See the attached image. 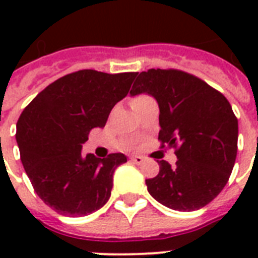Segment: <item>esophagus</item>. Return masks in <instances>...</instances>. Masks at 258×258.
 <instances>
[{"label":"esophagus","mask_w":258,"mask_h":258,"mask_svg":"<svg viewBox=\"0 0 258 258\" xmlns=\"http://www.w3.org/2000/svg\"><path fill=\"white\" fill-rule=\"evenodd\" d=\"M131 161H133L134 163H137V165H141V163H143V161H145V158L141 157V155H135V157L131 158Z\"/></svg>","instance_id":"obj_1"}]
</instances>
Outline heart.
<instances>
[{
	"label": "heart",
	"instance_id": "obj_1",
	"mask_svg": "<svg viewBox=\"0 0 258 258\" xmlns=\"http://www.w3.org/2000/svg\"><path fill=\"white\" fill-rule=\"evenodd\" d=\"M149 99H151V97L147 96V95H138V96L133 97V100H131V105L141 104V103H143V101H146V100H149Z\"/></svg>",
	"mask_w": 258,
	"mask_h": 258
}]
</instances>
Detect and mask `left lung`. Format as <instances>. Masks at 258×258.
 I'll use <instances>...</instances> for the list:
<instances>
[{
	"mask_svg": "<svg viewBox=\"0 0 258 258\" xmlns=\"http://www.w3.org/2000/svg\"><path fill=\"white\" fill-rule=\"evenodd\" d=\"M130 93H149L159 105L161 147H171L175 166L159 161L146 179L159 204L191 212L212 202L228 183L237 157L238 120L228 99L208 83L179 70L141 72Z\"/></svg>",
	"mask_w": 258,
	"mask_h": 258,
	"instance_id": "left-lung-1",
	"label": "left lung"
}]
</instances>
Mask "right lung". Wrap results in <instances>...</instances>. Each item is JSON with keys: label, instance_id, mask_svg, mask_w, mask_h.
I'll list each match as a JSON object with an SVG mask.
<instances>
[{"label": "right lung", "instance_id": "obj_1", "mask_svg": "<svg viewBox=\"0 0 258 258\" xmlns=\"http://www.w3.org/2000/svg\"><path fill=\"white\" fill-rule=\"evenodd\" d=\"M135 72L109 75L82 70L42 89L18 117L17 139L26 175L54 212L83 217L103 208L121 153L82 155L89 131L104 127L113 105L130 91Z\"/></svg>", "mask_w": 258, "mask_h": 258}]
</instances>
